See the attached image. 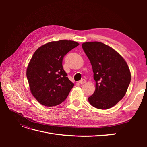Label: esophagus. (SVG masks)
<instances>
[{"label":"esophagus","instance_id":"1","mask_svg":"<svg viewBox=\"0 0 147 147\" xmlns=\"http://www.w3.org/2000/svg\"><path fill=\"white\" fill-rule=\"evenodd\" d=\"M86 80H84V79H82L80 81H79L78 82V83H80V84H83V83H86Z\"/></svg>","mask_w":147,"mask_h":147}]
</instances>
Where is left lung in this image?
<instances>
[{
  "mask_svg": "<svg viewBox=\"0 0 147 147\" xmlns=\"http://www.w3.org/2000/svg\"><path fill=\"white\" fill-rule=\"evenodd\" d=\"M82 48L90 59L96 90L89 97L90 104L99 109H108L125 96L131 75L126 62L118 52L99 42H85Z\"/></svg>",
  "mask_w": 147,
  "mask_h": 147,
  "instance_id": "1",
  "label": "left lung"
}]
</instances>
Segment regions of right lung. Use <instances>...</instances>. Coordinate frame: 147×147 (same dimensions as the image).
Instances as JSON below:
<instances>
[{
    "mask_svg": "<svg viewBox=\"0 0 147 147\" xmlns=\"http://www.w3.org/2000/svg\"><path fill=\"white\" fill-rule=\"evenodd\" d=\"M79 43L61 40L39 47L31 58L26 72L30 92L43 105L56 106L63 102L74 84L63 67L64 56Z\"/></svg>",
    "mask_w": 147,
    "mask_h": 147,
    "instance_id": "add662e5",
    "label": "right lung"
}]
</instances>
